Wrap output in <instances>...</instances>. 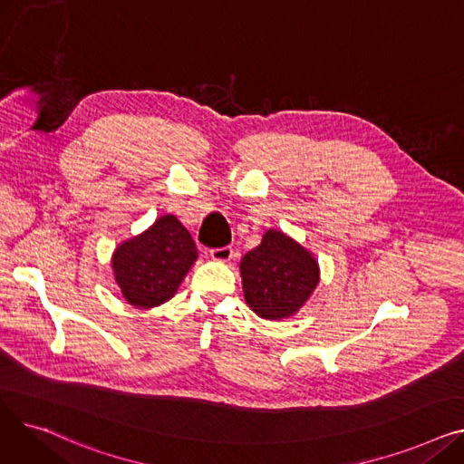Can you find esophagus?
Returning <instances> with one entry per match:
<instances>
[{
  "label": "esophagus",
  "mask_w": 464,
  "mask_h": 464,
  "mask_svg": "<svg viewBox=\"0 0 464 464\" xmlns=\"http://www.w3.org/2000/svg\"><path fill=\"white\" fill-rule=\"evenodd\" d=\"M233 256V248L231 246H222V248H212L210 250V257L214 261H229Z\"/></svg>",
  "instance_id": "34e87169"
}]
</instances>
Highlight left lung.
Here are the masks:
<instances>
[{
  "mask_svg": "<svg viewBox=\"0 0 464 464\" xmlns=\"http://www.w3.org/2000/svg\"><path fill=\"white\" fill-rule=\"evenodd\" d=\"M318 273L312 254L280 231H266L240 261L245 299L265 320L295 314L318 285Z\"/></svg>",
  "mask_w": 464,
  "mask_h": 464,
  "instance_id": "left-lung-1",
  "label": "left lung"
}]
</instances>
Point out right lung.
Masks as SVG:
<instances>
[{
	"label": "right lung",
	"mask_w": 464,
	"mask_h": 464,
	"mask_svg": "<svg viewBox=\"0 0 464 464\" xmlns=\"http://www.w3.org/2000/svg\"><path fill=\"white\" fill-rule=\"evenodd\" d=\"M198 248L175 216H161L142 235L120 245L112 256L114 280L137 308L163 304L177 294Z\"/></svg>",
	"instance_id": "1"
}]
</instances>
